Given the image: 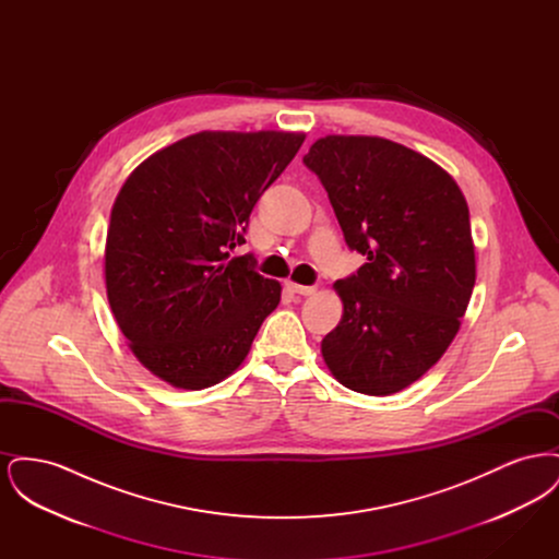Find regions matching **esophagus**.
Here are the masks:
<instances>
[{
	"label": "esophagus",
	"instance_id": "1",
	"mask_svg": "<svg viewBox=\"0 0 559 559\" xmlns=\"http://www.w3.org/2000/svg\"><path fill=\"white\" fill-rule=\"evenodd\" d=\"M287 289H289V292L292 293H295V295H304V297H306V295H314V293H317V289H314V287L297 285V283H293V281H289V283H287Z\"/></svg>",
	"mask_w": 559,
	"mask_h": 559
}]
</instances>
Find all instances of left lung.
Masks as SVG:
<instances>
[{
    "instance_id": "8db88e82",
    "label": "left lung",
    "mask_w": 559,
    "mask_h": 559,
    "mask_svg": "<svg viewBox=\"0 0 559 559\" xmlns=\"http://www.w3.org/2000/svg\"><path fill=\"white\" fill-rule=\"evenodd\" d=\"M347 247L367 258L337 281L340 324L320 352L354 392L390 396L449 349L476 285L467 201L438 163L377 135H324L304 157Z\"/></svg>"
}]
</instances>
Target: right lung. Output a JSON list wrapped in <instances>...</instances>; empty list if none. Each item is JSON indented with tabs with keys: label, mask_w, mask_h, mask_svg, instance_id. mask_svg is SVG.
<instances>
[{
	"label": "right lung",
	"mask_w": 559,
	"mask_h": 559,
	"mask_svg": "<svg viewBox=\"0 0 559 559\" xmlns=\"http://www.w3.org/2000/svg\"><path fill=\"white\" fill-rule=\"evenodd\" d=\"M306 133L199 132L142 160L110 210L105 283L133 356L180 390L239 369L281 283L228 260Z\"/></svg>",
	"instance_id": "obj_1"
}]
</instances>
